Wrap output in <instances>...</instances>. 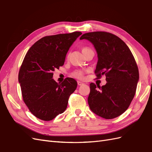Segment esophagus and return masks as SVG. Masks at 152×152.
Instances as JSON below:
<instances>
[{"mask_svg":"<svg viewBox=\"0 0 152 152\" xmlns=\"http://www.w3.org/2000/svg\"><path fill=\"white\" fill-rule=\"evenodd\" d=\"M77 84H78V86H81L83 84V82H82L80 81H77Z\"/></svg>","mask_w":152,"mask_h":152,"instance_id":"34e87169","label":"esophagus"}]
</instances>
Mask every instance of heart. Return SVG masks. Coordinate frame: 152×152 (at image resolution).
I'll return each instance as SVG.
<instances>
[{
  "instance_id": "heart-1",
  "label": "heart",
  "mask_w": 152,
  "mask_h": 152,
  "mask_svg": "<svg viewBox=\"0 0 152 152\" xmlns=\"http://www.w3.org/2000/svg\"><path fill=\"white\" fill-rule=\"evenodd\" d=\"M90 50H91V49L88 47L85 46V47L82 48V52L84 54ZM84 73H85V71H84V70H75L72 72L71 76L72 77L76 78V79H83L84 78Z\"/></svg>"
}]
</instances>
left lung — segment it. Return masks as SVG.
I'll list each match as a JSON object with an SVG mask.
<instances>
[{
  "instance_id": "obj_1",
  "label": "left lung",
  "mask_w": 152,
  "mask_h": 152,
  "mask_svg": "<svg viewBox=\"0 0 152 152\" xmlns=\"http://www.w3.org/2000/svg\"><path fill=\"white\" fill-rule=\"evenodd\" d=\"M80 39L94 45L98 58L96 75L100 79L105 75L107 82L102 87L90 84V109L106 119L117 117L129 108L136 93L139 70L135 59L126 43L109 32H89Z\"/></svg>"
}]
</instances>
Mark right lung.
Returning <instances> with one entry per match:
<instances>
[{"mask_svg": "<svg viewBox=\"0 0 152 152\" xmlns=\"http://www.w3.org/2000/svg\"><path fill=\"white\" fill-rule=\"evenodd\" d=\"M81 34L74 31L44 37L25 55L18 81L23 102L40 120L51 121L65 112L69 97L77 88V82L72 78L58 83L53 79V72L64 65L69 49Z\"/></svg>", "mask_w": 152, "mask_h": 152, "instance_id": "obj_1", "label": "right lung"}]
</instances>
